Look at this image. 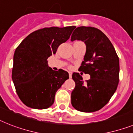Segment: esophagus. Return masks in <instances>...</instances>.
I'll return each instance as SVG.
<instances>
[{
  "label": "esophagus",
  "instance_id": "1",
  "mask_svg": "<svg viewBox=\"0 0 133 133\" xmlns=\"http://www.w3.org/2000/svg\"><path fill=\"white\" fill-rule=\"evenodd\" d=\"M69 73V77H70V78H72V72H68Z\"/></svg>",
  "mask_w": 133,
  "mask_h": 133
}]
</instances>
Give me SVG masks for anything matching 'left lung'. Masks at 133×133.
<instances>
[{"instance_id": "left-lung-1", "label": "left lung", "mask_w": 133, "mask_h": 133, "mask_svg": "<svg viewBox=\"0 0 133 133\" xmlns=\"http://www.w3.org/2000/svg\"><path fill=\"white\" fill-rule=\"evenodd\" d=\"M83 41L87 50L80 70L91 78L84 83L79 73H73L75 88L71 103L76 110L93 112L109 102L119 82V58L114 46L104 33L93 27H78L71 41Z\"/></svg>"}]
</instances>
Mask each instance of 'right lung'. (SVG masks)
Returning a JSON list of instances; mask_svg holds the SVG:
<instances>
[{"label":"right lung","mask_w":133,"mask_h":133,"mask_svg":"<svg viewBox=\"0 0 133 133\" xmlns=\"http://www.w3.org/2000/svg\"><path fill=\"white\" fill-rule=\"evenodd\" d=\"M75 28L40 29L29 34L15 49L12 80L17 94L26 106L44 110L53 104L57 91L69 74L61 69L52 70L47 59L68 40Z\"/></svg>","instance_id":"obj_1"}]
</instances>
